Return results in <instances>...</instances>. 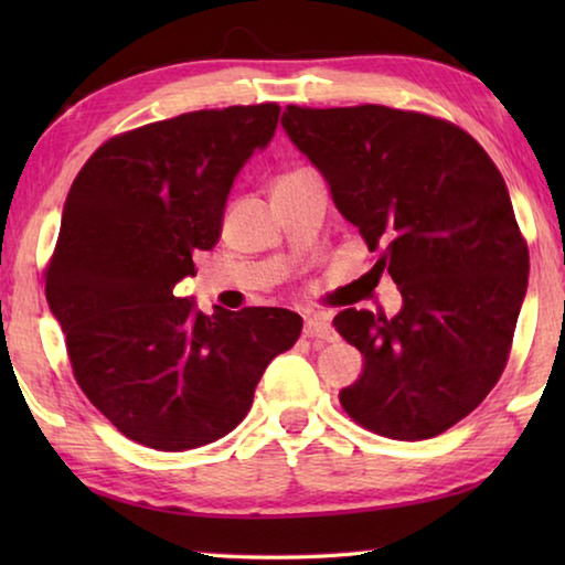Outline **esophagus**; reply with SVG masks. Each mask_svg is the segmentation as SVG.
<instances>
[{"label":"esophagus","instance_id":"1","mask_svg":"<svg viewBox=\"0 0 565 565\" xmlns=\"http://www.w3.org/2000/svg\"><path fill=\"white\" fill-rule=\"evenodd\" d=\"M303 337L306 339H323V341H333L337 339V331L331 329L329 317H311L309 321L303 323Z\"/></svg>","mask_w":565,"mask_h":565}]
</instances>
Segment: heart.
Masks as SVG:
<instances>
[{"mask_svg":"<svg viewBox=\"0 0 565 565\" xmlns=\"http://www.w3.org/2000/svg\"><path fill=\"white\" fill-rule=\"evenodd\" d=\"M306 174H311V171H309V169H291V171H286V174H281L279 179H276V184H286V181L301 179V177H306Z\"/></svg>","mask_w":565,"mask_h":565,"instance_id":"heart-1","label":"heart"}]
</instances>
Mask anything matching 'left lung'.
Masks as SVG:
<instances>
[{"instance_id":"1","label":"left lung","mask_w":565,"mask_h":565,"mask_svg":"<svg viewBox=\"0 0 565 565\" xmlns=\"http://www.w3.org/2000/svg\"><path fill=\"white\" fill-rule=\"evenodd\" d=\"M281 124L379 256L371 274H388L404 299L396 317L333 319L363 356L343 411L396 441L444 434L501 379L529 286L501 171L471 134L431 114L289 104Z\"/></svg>"}]
</instances>
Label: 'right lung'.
<instances>
[{"label":"right lung","mask_w":565,"mask_h":565,"mask_svg":"<svg viewBox=\"0 0 565 565\" xmlns=\"http://www.w3.org/2000/svg\"><path fill=\"white\" fill-rule=\"evenodd\" d=\"M281 107L202 109L117 134L64 202L44 291L79 388L119 431L186 451L242 424L301 317L274 306L202 313L174 296L222 234L234 177L269 145Z\"/></svg>","instance_id":"add662e5"}]
</instances>
